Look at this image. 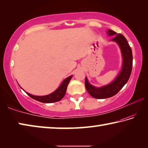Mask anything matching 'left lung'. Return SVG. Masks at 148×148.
Masks as SVG:
<instances>
[{
    "label": "left lung",
    "instance_id": "left-lung-1",
    "mask_svg": "<svg viewBox=\"0 0 148 148\" xmlns=\"http://www.w3.org/2000/svg\"><path fill=\"white\" fill-rule=\"evenodd\" d=\"M106 33L108 36L114 37L110 41L116 42L121 49L123 59L122 67L119 73L111 83L101 87H95L89 83L87 77L85 80L86 89L89 95L95 99L110 98L116 95L122 89L131 76L132 67V49L129 46L127 39L121 34H117L112 30H108Z\"/></svg>",
    "mask_w": 148,
    "mask_h": 148
}]
</instances>
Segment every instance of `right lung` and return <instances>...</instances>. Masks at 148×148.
<instances>
[{"instance_id":"right-lung-1","label":"right lung","mask_w":148,"mask_h":148,"mask_svg":"<svg viewBox=\"0 0 148 148\" xmlns=\"http://www.w3.org/2000/svg\"><path fill=\"white\" fill-rule=\"evenodd\" d=\"M72 77V75H71V76H70L68 77H66V79H64L58 88H57L56 91L49 95H44V96H36V95H31L27 92H26L32 99L36 100L37 101L43 102V103H52V102H58L59 101H61V100L64 97L65 93H66L67 86H68Z\"/></svg>"}]
</instances>
